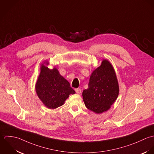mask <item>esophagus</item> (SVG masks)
<instances>
[{"mask_svg":"<svg viewBox=\"0 0 154 154\" xmlns=\"http://www.w3.org/2000/svg\"><path fill=\"white\" fill-rule=\"evenodd\" d=\"M75 91L77 93L80 94V93H81V89H79V88H77V89H75Z\"/></svg>","mask_w":154,"mask_h":154,"instance_id":"esophagus-1","label":"esophagus"}]
</instances>
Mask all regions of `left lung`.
Masks as SVG:
<instances>
[{
  "instance_id": "8db88e82",
  "label": "left lung",
  "mask_w": 154,
  "mask_h": 154,
  "mask_svg": "<svg viewBox=\"0 0 154 154\" xmlns=\"http://www.w3.org/2000/svg\"><path fill=\"white\" fill-rule=\"evenodd\" d=\"M119 94V85L114 68L110 62L103 59L101 65L93 70L88 88L82 96L86 106L96 114L110 109Z\"/></svg>"
}]
</instances>
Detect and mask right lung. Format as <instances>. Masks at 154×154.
<instances>
[{
  "instance_id": "1",
  "label": "right lung",
  "mask_w": 154,
  "mask_h": 154,
  "mask_svg": "<svg viewBox=\"0 0 154 154\" xmlns=\"http://www.w3.org/2000/svg\"><path fill=\"white\" fill-rule=\"evenodd\" d=\"M49 62L45 61L40 66L35 89L37 96L49 109H56L64 104L69 94L75 92L69 83L60 74L56 67L49 69Z\"/></svg>"
}]
</instances>
